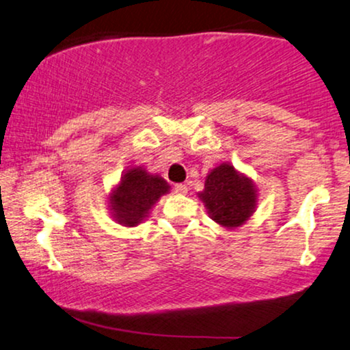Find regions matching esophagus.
Listing matches in <instances>:
<instances>
[{
	"label": "esophagus",
	"mask_w": 350,
	"mask_h": 350,
	"mask_svg": "<svg viewBox=\"0 0 350 350\" xmlns=\"http://www.w3.org/2000/svg\"><path fill=\"white\" fill-rule=\"evenodd\" d=\"M187 191H189V189H187L186 184H176V186H174L176 193H187Z\"/></svg>",
	"instance_id": "obj_1"
}]
</instances>
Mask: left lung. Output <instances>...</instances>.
<instances>
[{
    "instance_id": "obj_1",
    "label": "left lung",
    "mask_w": 350,
    "mask_h": 350,
    "mask_svg": "<svg viewBox=\"0 0 350 350\" xmlns=\"http://www.w3.org/2000/svg\"><path fill=\"white\" fill-rule=\"evenodd\" d=\"M199 199L213 221L233 230L244 225L256 212L258 189L252 179L234 170L233 164L221 163L207 174Z\"/></svg>"
}]
</instances>
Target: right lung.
Wrapping results in <instances>:
<instances>
[{
  "label": "right lung",
  "mask_w": 350,
  "mask_h": 350,
  "mask_svg": "<svg viewBox=\"0 0 350 350\" xmlns=\"http://www.w3.org/2000/svg\"><path fill=\"white\" fill-rule=\"evenodd\" d=\"M171 186L159 174H151L142 166L127 167L116 187L109 192V210L122 226H137L150 215Z\"/></svg>",
  "instance_id": "right-lung-1"
}]
</instances>
